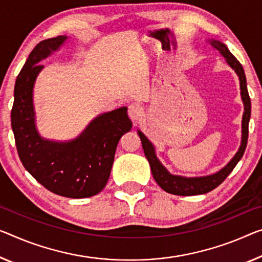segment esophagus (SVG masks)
I'll list each match as a JSON object with an SVG mask.
<instances>
[{
	"instance_id": "obj_1",
	"label": "esophagus",
	"mask_w": 262,
	"mask_h": 262,
	"mask_svg": "<svg viewBox=\"0 0 262 262\" xmlns=\"http://www.w3.org/2000/svg\"><path fill=\"white\" fill-rule=\"evenodd\" d=\"M127 115H128V117H130L132 122H137V120L142 117L143 110H142V107H140V105H138V104L132 103V104H130V105H128Z\"/></svg>"
}]
</instances>
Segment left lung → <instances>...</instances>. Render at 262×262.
I'll use <instances>...</instances> for the list:
<instances>
[{"label": "left lung", "mask_w": 262, "mask_h": 262, "mask_svg": "<svg viewBox=\"0 0 262 262\" xmlns=\"http://www.w3.org/2000/svg\"><path fill=\"white\" fill-rule=\"evenodd\" d=\"M211 44L216 50L220 51V54L226 58L229 67H231L232 69H234L236 75L239 76L241 98H243L245 105V112L243 117V140H241L240 148L239 151L236 152V155L233 157L231 162L218 173H214V174L207 177H200V178H184V177L179 176H172L167 172L166 168H165L163 165L160 164L159 160L157 159L154 145L148 142V139L142 134V132L138 131V135L140 137V140H142V145L144 148V154L146 156L148 163H150L152 176H154L157 184H158L164 191L171 193V194L196 195L205 194V193L214 190V188L218 187L219 185L227 178L229 173L233 171V168H234L235 165L239 163L241 157L244 156V152L246 150L247 146L248 123L249 118H251V98H249L248 95L246 76H245L244 68L238 59L231 54V51L227 49V47L225 46L224 43L212 39Z\"/></svg>", "instance_id": "left-lung-1"}]
</instances>
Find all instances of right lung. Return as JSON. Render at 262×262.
<instances>
[{"label": "right lung", "mask_w": 262, "mask_h": 262, "mask_svg": "<svg viewBox=\"0 0 262 262\" xmlns=\"http://www.w3.org/2000/svg\"><path fill=\"white\" fill-rule=\"evenodd\" d=\"M66 39H44L30 52L16 78L11 127L19 159L39 184L67 198H89L105 187L119 139L131 130L132 122L123 106L92 120L72 142L55 143L39 137L33 106L34 83L43 68L38 62Z\"/></svg>", "instance_id": "add662e5"}]
</instances>
